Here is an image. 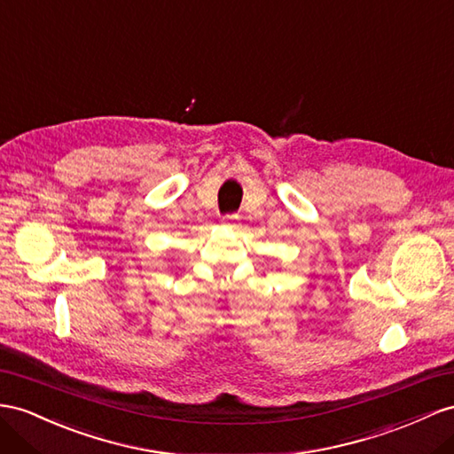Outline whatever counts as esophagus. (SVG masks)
I'll use <instances>...</instances> for the list:
<instances>
[{"label": "esophagus", "mask_w": 454, "mask_h": 454, "mask_svg": "<svg viewBox=\"0 0 454 454\" xmlns=\"http://www.w3.org/2000/svg\"><path fill=\"white\" fill-rule=\"evenodd\" d=\"M234 218H236V215H228V216L224 218V223H226V224H230V223H231V220H234Z\"/></svg>", "instance_id": "34e87169"}]
</instances>
